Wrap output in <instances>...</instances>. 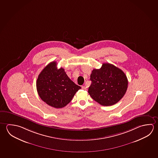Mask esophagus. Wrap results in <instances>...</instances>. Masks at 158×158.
Wrapping results in <instances>:
<instances>
[{"label": "esophagus", "mask_w": 158, "mask_h": 158, "mask_svg": "<svg viewBox=\"0 0 158 158\" xmlns=\"http://www.w3.org/2000/svg\"><path fill=\"white\" fill-rule=\"evenodd\" d=\"M81 88H82V89H83V90H86V88L85 86H82Z\"/></svg>", "instance_id": "1"}]
</instances>
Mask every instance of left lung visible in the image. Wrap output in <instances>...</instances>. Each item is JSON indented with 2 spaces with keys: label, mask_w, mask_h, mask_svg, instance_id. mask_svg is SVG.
<instances>
[{
  "label": "left lung",
  "mask_w": 158,
  "mask_h": 158,
  "mask_svg": "<svg viewBox=\"0 0 158 158\" xmlns=\"http://www.w3.org/2000/svg\"><path fill=\"white\" fill-rule=\"evenodd\" d=\"M90 80L89 94L95 102L103 106L116 104L127 90L128 81L124 73L109 63H103L99 69L93 70Z\"/></svg>",
  "instance_id": "1"
}]
</instances>
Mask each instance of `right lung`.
Returning a JSON list of instances; mask_svg holds the SVG:
<instances>
[{"mask_svg":"<svg viewBox=\"0 0 158 158\" xmlns=\"http://www.w3.org/2000/svg\"><path fill=\"white\" fill-rule=\"evenodd\" d=\"M80 89V86L70 80L63 68L58 69L56 61L45 67L36 80L39 97L48 105L55 108L65 106Z\"/></svg>","mask_w":158,"mask_h":158,"instance_id":"right-lung-1","label":"right lung"}]
</instances>
